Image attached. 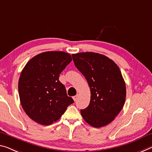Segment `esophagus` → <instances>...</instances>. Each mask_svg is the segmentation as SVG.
<instances>
[{"mask_svg":"<svg viewBox=\"0 0 152 152\" xmlns=\"http://www.w3.org/2000/svg\"><path fill=\"white\" fill-rule=\"evenodd\" d=\"M77 98H78V94H77L76 96H73V99L75 101H76L77 99Z\"/></svg>","mask_w":152,"mask_h":152,"instance_id":"obj_1","label":"esophagus"}]
</instances>
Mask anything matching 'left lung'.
Instances as JSON below:
<instances>
[{
  "instance_id": "1",
  "label": "left lung",
  "mask_w": 152,
  "mask_h": 152,
  "mask_svg": "<svg viewBox=\"0 0 152 152\" xmlns=\"http://www.w3.org/2000/svg\"><path fill=\"white\" fill-rule=\"evenodd\" d=\"M72 57L90 89L89 105L81 110L83 120L95 128L109 124L126 100V84L120 69L110 58L98 53L81 52Z\"/></svg>"
}]
</instances>
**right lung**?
Here are the masks:
<instances>
[{
    "instance_id": "right-lung-1",
    "label": "right lung",
    "mask_w": 152,
    "mask_h": 152,
    "mask_svg": "<svg viewBox=\"0 0 152 152\" xmlns=\"http://www.w3.org/2000/svg\"><path fill=\"white\" fill-rule=\"evenodd\" d=\"M64 52H46L30 59L21 73L20 102L30 119L41 125L56 122L74 100L67 96L59 75L71 62Z\"/></svg>"
}]
</instances>
